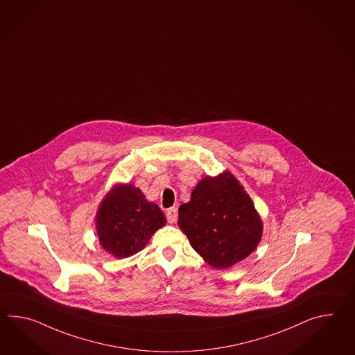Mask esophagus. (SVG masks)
Returning <instances> with one entry per match:
<instances>
[{
	"label": "esophagus",
	"instance_id": "esophagus-1",
	"mask_svg": "<svg viewBox=\"0 0 355 355\" xmlns=\"http://www.w3.org/2000/svg\"><path fill=\"white\" fill-rule=\"evenodd\" d=\"M165 216H166V220H168L169 223H175V222H177V216H178V214H177V209H166Z\"/></svg>",
	"mask_w": 355,
	"mask_h": 355
}]
</instances>
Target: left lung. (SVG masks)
I'll return each mask as SVG.
<instances>
[{
	"instance_id": "obj_1",
	"label": "left lung",
	"mask_w": 355,
	"mask_h": 355,
	"mask_svg": "<svg viewBox=\"0 0 355 355\" xmlns=\"http://www.w3.org/2000/svg\"><path fill=\"white\" fill-rule=\"evenodd\" d=\"M178 225L193 250L219 269L249 257L263 231L250 196L230 172L199 182L178 209Z\"/></svg>"
}]
</instances>
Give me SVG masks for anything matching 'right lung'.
<instances>
[{
    "label": "right lung",
    "mask_w": 355,
    "mask_h": 355,
    "mask_svg": "<svg viewBox=\"0 0 355 355\" xmlns=\"http://www.w3.org/2000/svg\"><path fill=\"white\" fill-rule=\"evenodd\" d=\"M165 222L160 208L132 184L115 187L103 200L96 216L100 242L116 258H128L142 250Z\"/></svg>",
    "instance_id": "add662e5"
}]
</instances>
